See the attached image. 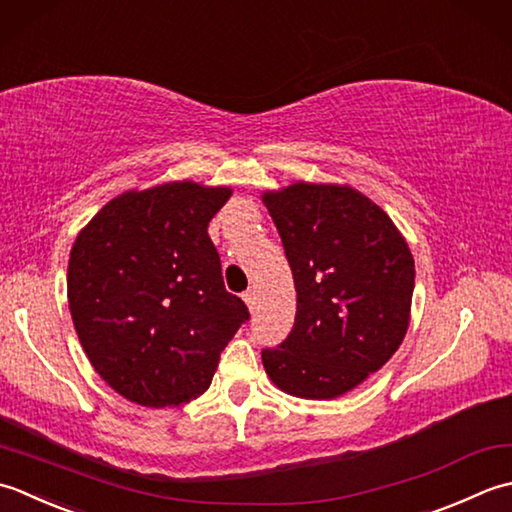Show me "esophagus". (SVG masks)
Returning <instances> with one entry per match:
<instances>
[{
  "instance_id": "esophagus-1",
  "label": "esophagus",
  "mask_w": 512,
  "mask_h": 512,
  "mask_svg": "<svg viewBox=\"0 0 512 512\" xmlns=\"http://www.w3.org/2000/svg\"><path fill=\"white\" fill-rule=\"evenodd\" d=\"M243 300H245V305L249 307V311H254V309H256V300H258V296H256V291H254V289H247L245 294H243Z\"/></svg>"
}]
</instances>
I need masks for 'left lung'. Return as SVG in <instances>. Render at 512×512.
Listing matches in <instances>:
<instances>
[{"mask_svg":"<svg viewBox=\"0 0 512 512\" xmlns=\"http://www.w3.org/2000/svg\"><path fill=\"white\" fill-rule=\"evenodd\" d=\"M296 285V322L265 371L289 395L333 400L389 362L409 329L415 265L389 214L349 185L265 192Z\"/></svg>","mask_w":512,"mask_h":512,"instance_id":"8db88e82","label":"left lung"}]
</instances>
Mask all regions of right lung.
<instances>
[{"mask_svg": "<svg viewBox=\"0 0 512 512\" xmlns=\"http://www.w3.org/2000/svg\"><path fill=\"white\" fill-rule=\"evenodd\" d=\"M229 196V187L192 181L125 192L72 245L68 305L79 342L130 402L161 409L198 398L249 320L207 236Z\"/></svg>", "mask_w": 512, "mask_h": 512, "instance_id": "1", "label": "right lung"}]
</instances>
